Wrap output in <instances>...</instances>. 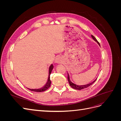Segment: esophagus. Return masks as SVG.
Segmentation results:
<instances>
[{"label": "esophagus", "mask_w": 121, "mask_h": 121, "mask_svg": "<svg viewBox=\"0 0 121 121\" xmlns=\"http://www.w3.org/2000/svg\"><path fill=\"white\" fill-rule=\"evenodd\" d=\"M55 62L57 64H60L63 63V59L60 57H57L56 58V60H55Z\"/></svg>", "instance_id": "esophagus-1"}]
</instances>
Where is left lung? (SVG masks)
Wrapping results in <instances>:
<instances>
[{"instance_id":"left-lung-1","label":"left lung","mask_w":121,"mask_h":121,"mask_svg":"<svg viewBox=\"0 0 121 121\" xmlns=\"http://www.w3.org/2000/svg\"><path fill=\"white\" fill-rule=\"evenodd\" d=\"M91 37H92V38H93V39L95 41H96L97 43L100 46V44H99V43L98 42L97 40H96V39L95 38L94 36L93 35H91ZM97 78L94 80V81H93V82H91L90 83H89V84H86V85H76V84L73 83L70 80V78H69V76L68 74V82L69 83V85H70V86L73 88V89H76V90H82V89H85V88H86L88 87L89 86H90V85H92V84H93L95 82V81L96 80Z\"/></svg>"}]
</instances>
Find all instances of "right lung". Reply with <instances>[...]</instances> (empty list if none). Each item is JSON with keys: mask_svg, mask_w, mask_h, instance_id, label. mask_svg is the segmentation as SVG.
<instances>
[{"mask_svg": "<svg viewBox=\"0 0 121 121\" xmlns=\"http://www.w3.org/2000/svg\"><path fill=\"white\" fill-rule=\"evenodd\" d=\"M53 68V65L52 64L50 65V67L49 68L48 78V79H47V81L46 83L45 84V85L43 87H42V88H38V89H30V88H27L29 90H30L32 91H34V92H43V91H44L46 90L47 89H48L51 85L50 75L51 74V73H52V70Z\"/></svg>", "mask_w": 121, "mask_h": 121, "instance_id": "1", "label": "right lung"}]
</instances>
